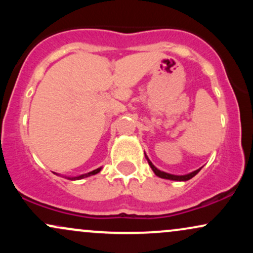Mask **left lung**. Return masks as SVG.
I'll list each match as a JSON object with an SVG mask.
<instances>
[{
  "mask_svg": "<svg viewBox=\"0 0 253 253\" xmlns=\"http://www.w3.org/2000/svg\"><path fill=\"white\" fill-rule=\"evenodd\" d=\"M145 157H146V156H145ZM146 159H147V162H149V164H150L151 169L153 170V172H155L156 175L158 176V177H161V178H165V179H172V181H188V179L193 178V177L195 176L196 173L199 172V171H200V169H197V170H195V171H193V172L188 173V175H183V176L171 175V173H168V172H164V171H161V170H158V169H157V168L155 167V165H153L152 163H151V161H150L149 158H147V157H146Z\"/></svg>",
  "mask_w": 253,
  "mask_h": 253,
  "instance_id": "obj_1",
  "label": "left lung"
}]
</instances>
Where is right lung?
<instances>
[{"mask_svg":"<svg viewBox=\"0 0 253 253\" xmlns=\"http://www.w3.org/2000/svg\"><path fill=\"white\" fill-rule=\"evenodd\" d=\"M100 171H101V168H98V169H96V170L90 171V172L84 173V175H81V176H78V177H68V179H82V178H84V177H89V176H92V175H96V173L100 172Z\"/></svg>","mask_w":253,"mask_h":253,"instance_id":"add662e5","label":"right lung"}]
</instances>
